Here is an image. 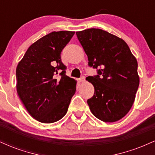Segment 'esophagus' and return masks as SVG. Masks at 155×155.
I'll return each instance as SVG.
<instances>
[{
  "mask_svg": "<svg viewBox=\"0 0 155 155\" xmlns=\"http://www.w3.org/2000/svg\"><path fill=\"white\" fill-rule=\"evenodd\" d=\"M79 81H80V82H81V83L84 82V81H85V77H84V76H81V77L79 79Z\"/></svg>",
  "mask_w": 155,
  "mask_h": 155,
  "instance_id": "34e87169",
  "label": "esophagus"
}]
</instances>
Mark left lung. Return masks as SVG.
Listing matches in <instances>:
<instances>
[{"label": "left lung", "mask_w": 155, "mask_h": 155, "mask_svg": "<svg viewBox=\"0 0 155 155\" xmlns=\"http://www.w3.org/2000/svg\"><path fill=\"white\" fill-rule=\"evenodd\" d=\"M76 34L89 65L99 68L97 76L86 78L95 88L87 100L90 111L103 122H117L134 103L139 85L136 58L123 39L104 30L90 28Z\"/></svg>", "instance_id": "obj_1"}]
</instances>
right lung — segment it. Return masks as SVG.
Returning a JSON list of instances; mask_svg holds the SVG:
<instances>
[{"label": "right lung", "mask_w": 155, "mask_h": 155, "mask_svg": "<svg viewBox=\"0 0 155 155\" xmlns=\"http://www.w3.org/2000/svg\"><path fill=\"white\" fill-rule=\"evenodd\" d=\"M74 33L54 31L44 35L30 46L17 65V94L31 116L42 123L61 120L76 92V81L65 75L60 57Z\"/></svg>", "instance_id": "right-lung-1"}]
</instances>
